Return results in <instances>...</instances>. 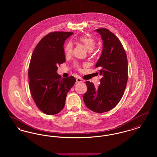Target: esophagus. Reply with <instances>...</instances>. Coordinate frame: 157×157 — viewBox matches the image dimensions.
Wrapping results in <instances>:
<instances>
[{
    "label": "esophagus",
    "mask_w": 157,
    "mask_h": 157,
    "mask_svg": "<svg viewBox=\"0 0 157 157\" xmlns=\"http://www.w3.org/2000/svg\"><path fill=\"white\" fill-rule=\"evenodd\" d=\"M76 82H78V83H81V82H82V79L80 78H76Z\"/></svg>",
    "instance_id": "34e87169"
}]
</instances>
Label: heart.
Returning <instances> with one entry per match:
<instances>
[{
    "mask_svg": "<svg viewBox=\"0 0 157 157\" xmlns=\"http://www.w3.org/2000/svg\"><path fill=\"white\" fill-rule=\"evenodd\" d=\"M79 42H81L83 45L86 46V48L90 51H93L96 46V40L94 37H91L90 36H82L79 38ZM72 48L73 45L71 42H68L65 46L64 51L66 55H70L72 52ZM76 67H78V65H75Z\"/></svg>",
    "mask_w": 157,
    "mask_h": 157,
    "instance_id": "b5f03b06",
    "label": "heart"
}]
</instances>
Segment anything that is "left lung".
Returning a JSON list of instances; mask_svg holds the SVG:
<instances>
[{
  "label": "left lung",
  "mask_w": 157,
  "mask_h": 157,
  "mask_svg": "<svg viewBox=\"0 0 157 157\" xmlns=\"http://www.w3.org/2000/svg\"><path fill=\"white\" fill-rule=\"evenodd\" d=\"M103 40L102 52L95 67L102 75L97 88L86 81L88 90L83 94L85 105L97 113L107 112L118 104L125 90L128 81L127 54L119 39L105 28L96 29Z\"/></svg>",
  "instance_id": "obj_1"
}]
</instances>
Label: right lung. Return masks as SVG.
Masks as SVG:
<instances>
[{
	"mask_svg": "<svg viewBox=\"0 0 157 157\" xmlns=\"http://www.w3.org/2000/svg\"><path fill=\"white\" fill-rule=\"evenodd\" d=\"M69 32H53L43 37L32 53L28 70L30 94L37 108L53 115L63 108L67 92L76 79L61 78L58 66L65 62L63 45Z\"/></svg>",
	"mask_w": 157,
	"mask_h": 157,
	"instance_id": "add662e5",
	"label": "right lung"
}]
</instances>
